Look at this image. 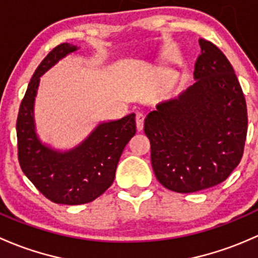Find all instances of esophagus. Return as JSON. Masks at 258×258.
<instances>
[{"mask_svg": "<svg viewBox=\"0 0 258 258\" xmlns=\"http://www.w3.org/2000/svg\"><path fill=\"white\" fill-rule=\"evenodd\" d=\"M144 114L138 113L137 116H135V121H137V128L138 130H143L144 128Z\"/></svg>", "mask_w": 258, "mask_h": 258, "instance_id": "34e87169", "label": "esophagus"}]
</instances>
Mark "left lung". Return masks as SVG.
<instances>
[{"instance_id":"8db88e82","label":"left lung","mask_w":258,"mask_h":258,"mask_svg":"<svg viewBox=\"0 0 258 258\" xmlns=\"http://www.w3.org/2000/svg\"><path fill=\"white\" fill-rule=\"evenodd\" d=\"M196 82L179 99L147 115L151 166L164 187L180 194L221 184L240 164L247 135V107L226 55L199 39Z\"/></svg>"}]
</instances>
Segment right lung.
<instances>
[{"instance_id":"obj_1","label":"right lung","mask_w":258,"mask_h":258,"mask_svg":"<svg viewBox=\"0 0 258 258\" xmlns=\"http://www.w3.org/2000/svg\"><path fill=\"white\" fill-rule=\"evenodd\" d=\"M76 46L54 47L37 67L21 102L17 123V155L20 166L41 194L63 205H81L99 198L113 184L124 148L135 135V114L95 128L79 147L57 153L39 143L34 132L33 102L39 77Z\"/></svg>"}]
</instances>
